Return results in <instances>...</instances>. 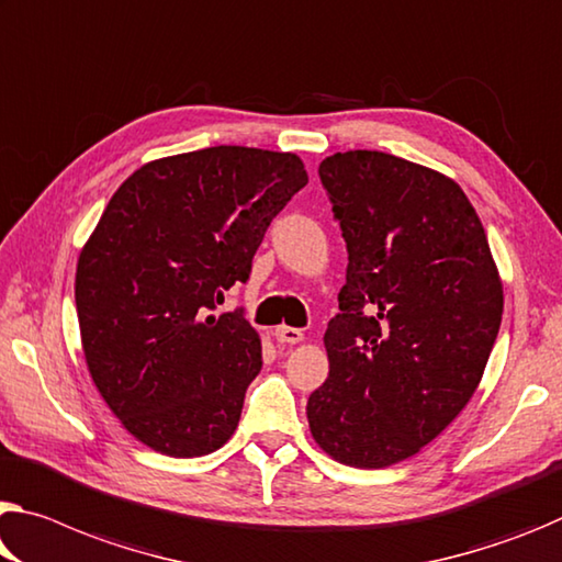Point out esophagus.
<instances>
[{
  "label": "esophagus",
  "mask_w": 562,
  "mask_h": 562,
  "mask_svg": "<svg viewBox=\"0 0 562 562\" xmlns=\"http://www.w3.org/2000/svg\"><path fill=\"white\" fill-rule=\"evenodd\" d=\"M274 337H278V342H284V345H297L305 340V333L297 327H288V325H280L278 329H274Z\"/></svg>",
  "instance_id": "esophagus-1"
}]
</instances>
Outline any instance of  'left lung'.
Returning a JSON list of instances; mask_svg holds the SVG:
<instances>
[{
    "instance_id": "obj_1",
    "label": "left lung",
    "mask_w": 562,
    "mask_h": 562,
    "mask_svg": "<svg viewBox=\"0 0 562 562\" xmlns=\"http://www.w3.org/2000/svg\"><path fill=\"white\" fill-rule=\"evenodd\" d=\"M319 180L347 243L329 375L307 400L319 450L380 470L420 452L483 380L503 319V280L465 192L403 157L350 149Z\"/></svg>"
}]
</instances>
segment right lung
<instances>
[{
    "mask_svg": "<svg viewBox=\"0 0 562 562\" xmlns=\"http://www.w3.org/2000/svg\"><path fill=\"white\" fill-rule=\"evenodd\" d=\"M307 184L292 153L207 147L135 169L79 252L75 300L87 370L124 430L169 458L233 438L262 342L239 310L272 217Z\"/></svg>",
    "mask_w": 562,
    "mask_h": 562,
    "instance_id": "add662e5",
    "label": "right lung"
}]
</instances>
